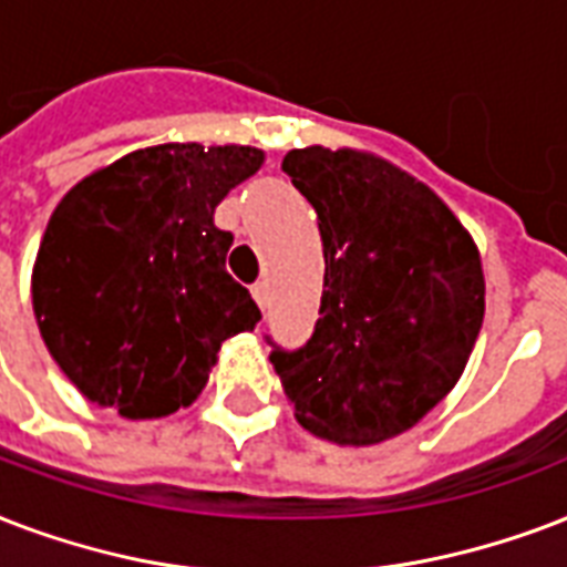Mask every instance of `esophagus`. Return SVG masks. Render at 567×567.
I'll return each mask as SVG.
<instances>
[{
	"label": "esophagus",
	"instance_id": "esophagus-1",
	"mask_svg": "<svg viewBox=\"0 0 567 567\" xmlns=\"http://www.w3.org/2000/svg\"><path fill=\"white\" fill-rule=\"evenodd\" d=\"M254 298H257V305H260V310H266V305H269V284L266 280H257L251 287Z\"/></svg>",
	"mask_w": 567,
	"mask_h": 567
}]
</instances>
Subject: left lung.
<instances>
[{
	"mask_svg": "<svg viewBox=\"0 0 567 567\" xmlns=\"http://www.w3.org/2000/svg\"><path fill=\"white\" fill-rule=\"evenodd\" d=\"M313 204L324 280L310 340L271 363L298 423L333 443H379L452 390L485 316L476 245L423 183L358 151L305 147L284 165Z\"/></svg>",
	"mask_w": 567,
	"mask_h": 567,
	"instance_id": "8db88e82",
	"label": "left lung"
}]
</instances>
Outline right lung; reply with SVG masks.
Here are the masks:
<instances>
[{
	"instance_id": "1",
	"label": "right lung",
	"mask_w": 567,
	"mask_h": 567,
	"mask_svg": "<svg viewBox=\"0 0 567 567\" xmlns=\"http://www.w3.org/2000/svg\"><path fill=\"white\" fill-rule=\"evenodd\" d=\"M257 147L159 144L85 177L55 206L34 262L38 328L64 375L121 416L174 414L260 307L227 269L215 206Z\"/></svg>"
}]
</instances>
